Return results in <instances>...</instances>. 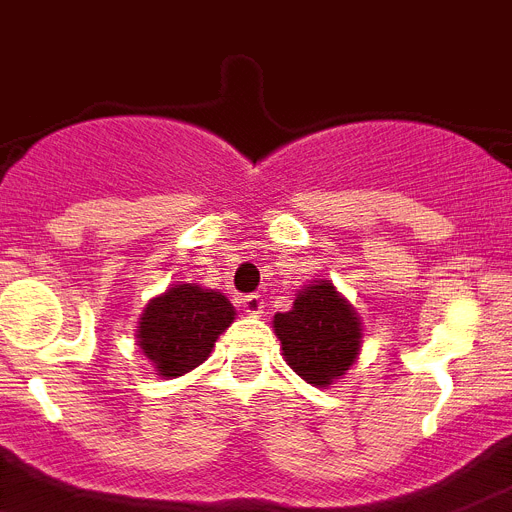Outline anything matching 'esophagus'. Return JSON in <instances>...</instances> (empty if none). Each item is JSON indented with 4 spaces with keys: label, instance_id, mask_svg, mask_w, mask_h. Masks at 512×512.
<instances>
[{
    "label": "esophagus",
    "instance_id": "1",
    "mask_svg": "<svg viewBox=\"0 0 512 512\" xmlns=\"http://www.w3.org/2000/svg\"><path fill=\"white\" fill-rule=\"evenodd\" d=\"M243 308H246V314L251 316H261L264 314V298L259 293H251L243 298Z\"/></svg>",
    "mask_w": 512,
    "mask_h": 512
}]
</instances>
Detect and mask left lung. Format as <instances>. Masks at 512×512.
Returning a JSON list of instances; mask_svg holds the SVG:
<instances>
[{"label":"left lung","mask_w":512,"mask_h":512,"mask_svg":"<svg viewBox=\"0 0 512 512\" xmlns=\"http://www.w3.org/2000/svg\"><path fill=\"white\" fill-rule=\"evenodd\" d=\"M274 332L287 366L314 387L340 379L361 350V319L329 280L298 290L293 308L274 314Z\"/></svg>","instance_id":"8db88e82"}]
</instances>
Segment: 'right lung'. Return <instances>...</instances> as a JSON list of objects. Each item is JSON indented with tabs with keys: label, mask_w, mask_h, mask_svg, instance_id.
Listing matches in <instances>:
<instances>
[{
	"label": "right lung",
	"mask_w": 512,
	"mask_h": 512,
	"mask_svg": "<svg viewBox=\"0 0 512 512\" xmlns=\"http://www.w3.org/2000/svg\"><path fill=\"white\" fill-rule=\"evenodd\" d=\"M235 319V308L217 290L175 285L143 308L138 345L159 377L175 379L209 358L217 337Z\"/></svg>",
	"instance_id": "1"
}]
</instances>
